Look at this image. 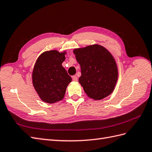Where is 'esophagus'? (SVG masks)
Masks as SVG:
<instances>
[{
  "label": "esophagus",
  "mask_w": 152,
  "mask_h": 152,
  "mask_svg": "<svg viewBox=\"0 0 152 152\" xmlns=\"http://www.w3.org/2000/svg\"><path fill=\"white\" fill-rule=\"evenodd\" d=\"M72 77V80H73V81H77V76H73Z\"/></svg>",
  "instance_id": "1"
}]
</instances>
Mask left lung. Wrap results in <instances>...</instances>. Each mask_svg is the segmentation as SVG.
I'll use <instances>...</instances> for the list:
<instances>
[{"mask_svg": "<svg viewBox=\"0 0 152 152\" xmlns=\"http://www.w3.org/2000/svg\"><path fill=\"white\" fill-rule=\"evenodd\" d=\"M73 53L81 67L79 82L88 97L100 100L112 94L118 71L111 53L98 44L75 49Z\"/></svg>", "mask_w": 152, "mask_h": 152, "instance_id": "1", "label": "left lung"}]
</instances>
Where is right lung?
I'll list each match as a JSON object with an SVG mask.
<instances>
[{"label":"right lung","instance_id":"obj_1","mask_svg":"<svg viewBox=\"0 0 152 152\" xmlns=\"http://www.w3.org/2000/svg\"><path fill=\"white\" fill-rule=\"evenodd\" d=\"M66 52L52 50L38 58L32 74L33 84L43 102L54 103L63 99L72 78L61 65Z\"/></svg>","mask_w":152,"mask_h":152}]
</instances>
